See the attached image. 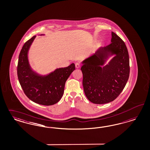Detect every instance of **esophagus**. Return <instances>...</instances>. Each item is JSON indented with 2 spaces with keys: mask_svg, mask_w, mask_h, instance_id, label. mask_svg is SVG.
I'll return each instance as SVG.
<instances>
[{
  "mask_svg": "<svg viewBox=\"0 0 150 150\" xmlns=\"http://www.w3.org/2000/svg\"><path fill=\"white\" fill-rule=\"evenodd\" d=\"M75 67L76 68H79L80 67V62H76L75 64Z\"/></svg>",
  "mask_w": 150,
  "mask_h": 150,
  "instance_id": "esophagus-1",
  "label": "esophagus"
}]
</instances>
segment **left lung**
<instances>
[{"instance_id": "obj_1", "label": "left lung", "mask_w": 150, "mask_h": 150, "mask_svg": "<svg viewBox=\"0 0 150 150\" xmlns=\"http://www.w3.org/2000/svg\"><path fill=\"white\" fill-rule=\"evenodd\" d=\"M111 43L101 47L94 55L83 62V85L88 100L95 104L113 101L122 91L129 78V55L125 43L112 32ZM116 54L102 68L108 52Z\"/></svg>"}]
</instances>
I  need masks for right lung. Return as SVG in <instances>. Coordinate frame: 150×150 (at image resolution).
<instances>
[{
    "instance_id": "right-lung-1",
    "label": "right lung",
    "mask_w": 150,
    "mask_h": 150,
    "mask_svg": "<svg viewBox=\"0 0 150 150\" xmlns=\"http://www.w3.org/2000/svg\"><path fill=\"white\" fill-rule=\"evenodd\" d=\"M35 36L24 44L17 66V74L21 87L26 96L35 103L50 106L62 98L65 82L75 69L74 63L69 67L57 69L49 75L42 77L32 71L28 61V52Z\"/></svg>"
}]
</instances>
